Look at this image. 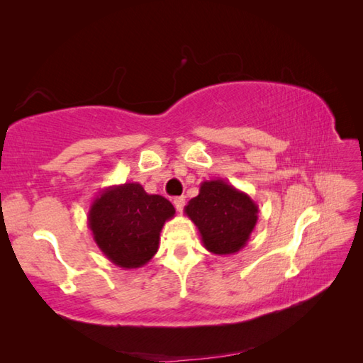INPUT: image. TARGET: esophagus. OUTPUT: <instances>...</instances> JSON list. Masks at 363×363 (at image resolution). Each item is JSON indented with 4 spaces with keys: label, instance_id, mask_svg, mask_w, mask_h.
<instances>
[{
    "label": "esophagus",
    "instance_id": "1",
    "mask_svg": "<svg viewBox=\"0 0 363 363\" xmlns=\"http://www.w3.org/2000/svg\"><path fill=\"white\" fill-rule=\"evenodd\" d=\"M174 205H175L177 211H182L183 206H184V197H175L174 199Z\"/></svg>",
    "mask_w": 363,
    "mask_h": 363
}]
</instances>
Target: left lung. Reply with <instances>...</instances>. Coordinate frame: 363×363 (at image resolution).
Instances as JSON below:
<instances>
[{"instance_id": "8db88e82", "label": "left lung", "mask_w": 363, "mask_h": 363, "mask_svg": "<svg viewBox=\"0 0 363 363\" xmlns=\"http://www.w3.org/2000/svg\"><path fill=\"white\" fill-rule=\"evenodd\" d=\"M203 247L214 255H233L246 246L258 220V205L225 180H205L184 206Z\"/></svg>"}]
</instances>
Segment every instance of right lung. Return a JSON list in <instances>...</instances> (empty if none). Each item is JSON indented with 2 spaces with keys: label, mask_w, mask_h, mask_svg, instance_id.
Wrapping results in <instances>:
<instances>
[{
  "label": "right lung",
  "mask_w": 363,
  "mask_h": 363,
  "mask_svg": "<svg viewBox=\"0 0 363 363\" xmlns=\"http://www.w3.org/2000/svg\"><path fill=\"white\" fill-rule=\"evenodd\" d=\"M175 214L174 205L143 184H113L99 192L87 213L92 238L111 263L136 269L149 263L160 246V233Z\"/></svg>",
  "instance_id": "1"
}]
</instances>
